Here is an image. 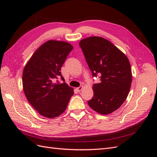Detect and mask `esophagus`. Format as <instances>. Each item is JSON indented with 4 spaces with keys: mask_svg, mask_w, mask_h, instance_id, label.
I'll return each mask as SVG.
<instances>
[{
    "mask_svg": "<svg viewBox=\"0 0 157 157\" xmlns=\"http://www.w3.org/2000/svg\"><path fill=\"white\" fill-rule=\"evenodd\" d=\"M82 88H83V86H79V87H78L77 89V91L78 92H80L81 91V90H82Z\"/></svg>",
    "mask_w": 157,
    "mask_h": 157,
    "instance_id": "34e87169",
    "label": "esophagus"
}]
</instances>
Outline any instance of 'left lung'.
<instances>
[{"label": "left lung", "instance_id": "left-lung-1", "mask_svg": "<svg viewBox=\"0 0 157 157\" xmlns=\"http://www.w3.org/2000/svg\"><path fill=\"white\" fill-rule=\"evenodd\" d=\"M93 77L100 82L94 84V96L88 101L94 111L108 115L124 102L132 83L131 66L126 55L110 41L90 36L80 41Z\"/></svg>", "mask_w": 157, "mask_h": 157}]
</instances>
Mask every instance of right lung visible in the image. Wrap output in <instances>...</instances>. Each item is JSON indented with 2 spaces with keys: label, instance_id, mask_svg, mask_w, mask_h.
<instances>
[{
  "label": "right lung",
  "instance_id": "right-lung-1",
  "mask_svg": "<svg viewBox=\"0 0 157 157\" xmlns=\"http://www.w3.org/2000/svg\"><path fill=\"white\" fill-rule=\"evenodd\" d=\"M73 46L67 42L48 40L38 48L23 69V88L28 101L41 115L53 118L67 107L73 89L64 82L61 67Z\"/></svg>",
  "mask_w": 157,
  "mask_h": 157
}]
</instances>
